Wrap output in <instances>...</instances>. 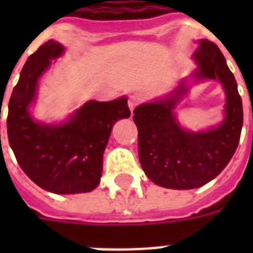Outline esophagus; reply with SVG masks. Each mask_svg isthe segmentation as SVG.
Listing matches in <instances>:
<instances>
[{
  "instance_id": "1",
  "label": "esophagus",
  "mask_w": 253,
  "mask_h": 253,
  "mask_svg": "<svg viewBox=\"0 0 253 253\" xmlns=\"http://www.w3.org/2000/svg\"><path fill=\"white\" fill-rule=\"evenodd\" d=\"M138 105H139V99L136 98L135 95H132V97H130V98H128V107H130L131 113L135 110V107L138 106Z\"/></svg>"
}]
</instances>
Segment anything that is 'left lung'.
Segmentation results:
<instances>
[{
	"instance_id": "8db88e82",
	"label": "left lung",
	"mask_w": 253,
	"mask_h": 253,
	"mask_svg": "<svg viewBox=\"0 0 253 253\" xmlns=\"http://www.w3.org/2000/svg\"><path fill=\"white\" fill-rule=\"evenodd\" d=\"M196 80H218L226 93L224 121L202 132L184 130L174 114L177 101L188 91L182 81L166 98L143 103L134 110L138 127V152L143 170L152 182L168 189H194L215 178L227 166L239 144L243 105L236 80L218 45L200 41L193 53Z\"/></svg>"
}]
</instances>
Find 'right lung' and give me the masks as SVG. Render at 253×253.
I'll return each mask as SVG.
<instances>
[{"label": "right lung", "mask_w": 253, "mask_h": 253, "mask_svg": "<svg viewBox=\"0 0 253 253\" xmlns=\"http://www.w3.org/2000/svg\"><path fill=\"white\" fill-rule=\"evenodd\" d=\"M63 52L64 47L51 39L29 56L10 97L7 138L30 180L47 192L76 194L97 188L111 128L131 113L122 97L110 102L89 101L56 126L34 121L29 107L37 95L38 81L51 60Z\"/></svg>", "instance_id": "add662e5"}]
</instances>
